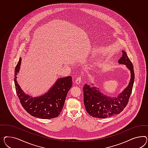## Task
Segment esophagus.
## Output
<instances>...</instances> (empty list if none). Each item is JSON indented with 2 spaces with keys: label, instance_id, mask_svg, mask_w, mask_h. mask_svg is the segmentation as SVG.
<instances>
[{
  "label": "esophagus",
  "instance_id": "obj_1",
  "mask_svg": "<svg viewBox=\"0 0 148 148\" xmlns=\"http://www.w3.org/2000/svg\"><path fill=\"white\" fill-rule=\"evenodd\" d=\"M81 77L80 76H79L76 78V80H75V83L76 84H79L81 82Z\"/></svg>",
  "mask_w": 148,
  "mask_h": 148
}]
</instances>
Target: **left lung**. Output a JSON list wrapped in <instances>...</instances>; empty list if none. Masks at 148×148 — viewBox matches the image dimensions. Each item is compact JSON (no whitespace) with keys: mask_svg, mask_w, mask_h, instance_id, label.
<instances>
[{"mask_svg":"<svg viewBox=\"0 0 148 148\" xmlns=\"http://www.w3.org/2000/svg\"><path fill=\"white\" fill-rule=\"evenodd\" d=\"M122 56L118 61L124 64L130 71L131 78L128 87L117 97L111 98L104 95L99 88L85 84L84 87V102L86 111L94 117L106 119L120 114L128 104L135 79L134 66L127 53L122 51Z\"/></svg>","mask_w":148,"mask_h":148,"instance_id":"left-lung-1","label":"left lung"}]
</instances>
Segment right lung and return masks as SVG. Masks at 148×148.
I'll use <instances>...</instances> for the list:
<instances>
[{
	"instance_id": "obj_1",
	"label": "right lung",
	"mask_w": 148,
	"mask_h": 148,
	"mask_svg": "<svg viewBox=\"0 0 148 148\" xmlns=\"http://www.w3.org/2000/svg\"><path fill=\"white\" fill-rule=\"evenodd\" d=\"M21 61L20 58L15 68L14 79L16 94L21 106L28 114L34 117L42 119L58 117L64 107L68 91L72 87V77L60 78L47 93L39 97H32L24 93L16 81Z\"/></svg>"
}]
</instances>
